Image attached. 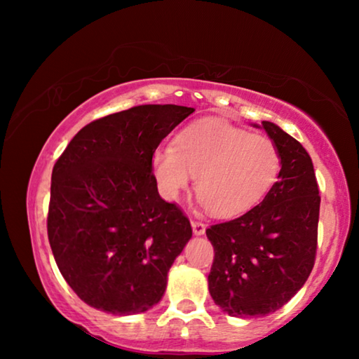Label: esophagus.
Wrapping results in <instances>:
<instances>
[{
  "instance_id": "34e87169",
  "label": "esophagus",
  "mask_w": 359,
  "mask_h": 359,
  "mask_svg": "<svg viewBox=\"0 0 359 359\" xmlns=\"http://www.w3.org/2000/svg\"><path fill=\"white\" fill-rule=\"evenodd\" d=\"M191 228H193V234L194 236H203L205 233V224L203 222L191 220Z\"/></svg>"
}]
</instances>
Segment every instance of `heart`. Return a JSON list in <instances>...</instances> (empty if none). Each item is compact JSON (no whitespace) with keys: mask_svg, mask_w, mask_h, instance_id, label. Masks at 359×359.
Returning a JSON list of instances; mask_svg holds the SVG:
<instances>
[{"mask_svg":"<svg viewBox=\"0 0 359 359\" xmlns=\"http://www.w3.org/2000/svg\"><path fill=\"white\" fill-rule=\"evenodd\" d=\"M282 158L276 142L222 120H199L154 151L163 196L177 199L196 177V193L215 217L244 214L274 185Z\"/></svg>","mask_w":359,"mask_h":359,"instance_id":"heart-1","label":"heart"}]
</instances>
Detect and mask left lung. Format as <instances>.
<instances>
[{"label":"left lung","mask_w":359,"mask_h":359,"mask_svg":"<svg viewBox=\"0 0 359 359\" xmlns=\"http://www.w3.org/2000/svg\"><path fill=\"white\" fill-rule=\"evenodd\" d=\"M263 128L280 151L277 182L247 214L205 229L214 245L212 299L231 317H264L311 276L317 253L318 185L306 149L272 121Z\"/></svg>","instance_id":"8db88e82"}]
</instances>
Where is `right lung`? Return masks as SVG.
I'll use <instances>...</instances> for the list:
<instances>
[{
    "instance_id": "add662e5",
    "label": "right lung",
    "mask_w": 359,
    "mask_h": 359,
    "mask_svg": "<svg viewBox=\"0 0 359 359\" xmlns=\"http://www.w3.org/2000/svg\"><path fill=\"white\" fill-rule=\"evenodd\" d=\"M193 107L144 104L77 133L52 171L47 234L65 280L90 307L149 311L191 239L188 218L158 193L151 156Z\"/></svg>"
}]
</instances>
